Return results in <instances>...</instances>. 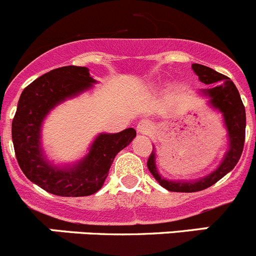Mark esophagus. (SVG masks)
<instances>
[{"instance_id": "1", "label": "esophagus", "mask_w": 256, "mask_h": 256, "mask_svg": "<svg viewBox=\"0 0 256 256\" xmlns=\"http://www.w3.org/2000/svg\"><path fill=\"white\" fill-rule=\"evenodd\" d=\"M152 124H150V121L148 120H142L139 124H138V126H136V130H138V132L142 134V135H148V134L152 131Z\"/></svg>"}]
</instances>
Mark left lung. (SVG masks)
Segmentation results:
<instances>
[{
	"label": "left lung",
	"instance_id": "obj_1",
	"mask_svg": "<svg viewBox=\"0 0 256 256\" xmlns=\"http://www.w3.org/2000/svg\"><path fill=\"white\" fill-rule=\"evenodd\" d=\"M192 69L198 76V80L204 84H216L214 88H208L202 90L204 96H208L210 104L218 110L224 116V121L226 124V128L228 132V150L225 154L222 163L220 164L216 170L206 176L204 178L197 179V180H190V182H182V180H168L164 179L160 174L158 173L156 166H155V152L152 150L148 159V168L150 173L156 179L159 184L170 192H198L206 188L211 187L214 183L218 182L222 176H225L230 170L235 168L242 154L244 142H245V128H246V114H245V107H244L238 90L232 80L224 74L214 70L206 66L200 64H192Z\"/></svg>",
	"mask_w": 256,
	"mask_h": 256
}]
</instances>
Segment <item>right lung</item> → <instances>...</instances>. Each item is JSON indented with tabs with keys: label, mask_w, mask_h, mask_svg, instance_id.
<instances>
[{
	"label": "right lung",
	"mask_w": 256,
	"mask_h": 256,
	"mask_svg": "<svg viewBox=\"0 0 256 256\" xmlns=\"http://www.w3.org/2000/svg\"><path fill=\"white\" fill-rule=\"evenodd\" d=\"M96 83L86 66L52 69L22 90L12 120V142L21 170L31 182L62 197H83L104 186L117 152L136 136L132 128L117 134H100L90 152L73 166H56L42 149V125L50 110Z\"/></svg>",
	"instance_id": "add662e5"
}]
</instances>
